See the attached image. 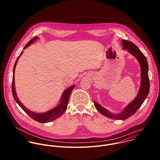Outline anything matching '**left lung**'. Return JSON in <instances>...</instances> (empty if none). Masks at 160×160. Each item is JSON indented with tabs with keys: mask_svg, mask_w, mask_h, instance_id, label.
<instances>
[{
	"mask_svg": "<svg viewBox=\"0 0 160 160\" xmlns=\"http://www.w3.org/2000/svg\"><path fill=\"white\" fill-rule=\"evenodd\" d=\"M122 45L124 49H127L133 56L137 58L141 68V86L136 98L130 103L122 112L119 114H113L104 108L98 103L93 101L94 105L98 111L103 115L114 119H126L132 116L142 105L147 98L150 90V81L148 78V65L147 60L143 53L140 50L136 45L131 41L122 40Z\"/></svg>",
	"mask_w": 160,
	"mask_h": 160,
	"instance_id": "8db88e82",
	"label": "left lung"
}]
</instances>
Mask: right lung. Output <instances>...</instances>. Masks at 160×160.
Returning <instances> with one entry per match:
<instances>
[{
    "label": "right lung",
    "instance_id": "obj_1",
    "mask_svg": "<svg viewBox=\"0 0 160 160\" xmlns=\"http://www.w3.org/2000/svg\"><path fill=\"white\" fill-rule=\"evenodd\" d=\"M36 39H38L37 37H34L33 39H32L26 46L24 47V49L26 48L27 47L29 46L31 44H32ZM23 53V51L21 52L20 56ZM20 56L18 57L17 60L15 62L14 67H13V79H12V94H13V97L15 99V100L18 103V104L20 106V107L23 109V110L28 114L32 119H33L34 120L39 122H41V123H45V122H50L58 118H59L60 116H61L62 114L65 113V112L66 111L67 107H68V103L69 98V95L71 94V92L72 91V89L74 88V85L71 86V87L68 88L67 89H66L64 92L62 94V96L61 97V100H60V103L55 108H53V109H52L51 110H49L48 112H47L46 113H34L29 110H28L25 107L23 106L22 103H21V102L19 100V99L18 98L16 92H15V81H14V73H15V67L17 65V63L18 60V58L20 57Z\"/></svg>",
    "mask_w": 160,
    "mask_h": 160
}]
</instances>
